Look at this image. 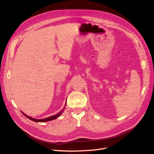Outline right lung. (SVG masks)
Listing matches in <instances>:
<instances>
[{"mask_svg":"<svg viewBox=\"0 0 154 154\" xmlns=\"http://www.w3.org/2000/svg\"><path fill=\"white\" fill-rule=\"evenodd\" d=\"M66 105H65V106H64V109H65V107H66ZM64 109L61 112H60L58 113L57 114H56L54 116H51V117H49V118H46L41 119H35V118H32L29 117V116L25 114L24 113H23V112L22 113H23V114H24L26 116V118L29 119L30 120L33 121V122H49V121H51V120H54L55 119H57V118H58L59 116L63 113V112L64 110Z\"/></svg>","mask_w":154,"mask_h":154,"instance_id":"right-lung-1","label":"right lung"}]
</instances>
